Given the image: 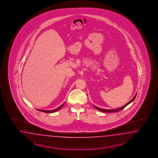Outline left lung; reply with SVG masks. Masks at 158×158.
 I'll return each instance as SVG.
<instances>
[{
	"label": "left lung",
	"instance_id": "left-lung-1",
	"mask_svg": "<svg viewBox=\"0 0 158 158\" xmlns=\"http://www.w3.org/2000/svg\"><path fill=\"white\" fill-rule=\"evenodd\" d=\"M136 95H137V93L135 94V95L134 97L133 98V99H132L128 103H127L126 104H125L124 106H122V107H120V108H116V109H114V110H105V109L100 108H98V107H97V106H95V108H96L97 110H100V111H101V112H119L120 110H122L123 109H124V108H125L127 105H129L131 102H133V101H134V99H135V97H136Z\"/></svg>",
	"mask_w": 158,
	"mask_h": 158
}]
</instances>
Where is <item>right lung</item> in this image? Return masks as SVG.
<instances>
[{"label": "right lung", "instance_id": "1", "mask_svg": "<svg viewBox=\"0 0 158 158\" xmlns=\"http://www.w3.org/2000/svg\"><path fill=\"white\" fill-rule=\"evenodd\" d=\"M63 105H64V104L61 105V106H60L59 107H58L57 108H56V109H55V110H40V111H41V112H46V113H53V112H56L57 110H59L60 108H61Z\"/></svg>", "mask_w": 158, "mask_h": 158}]
</instances>
